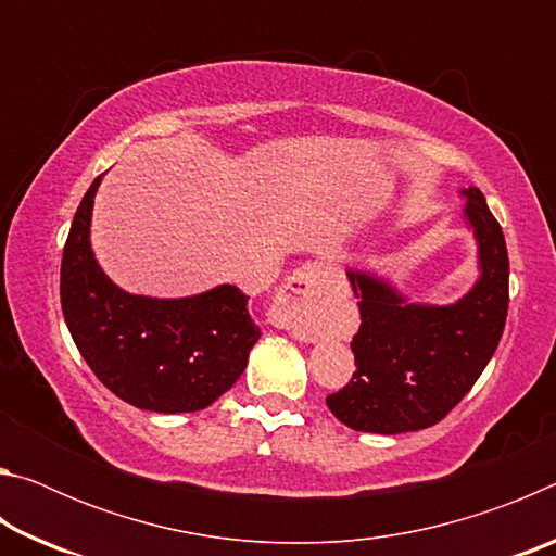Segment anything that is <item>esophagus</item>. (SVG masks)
I'll list each match as a JSON object with an SVG mask.
<instances>
[{
    "label": "esophagus",
    "instance_id": "34e87169",
    "mask_svg": "<svg viewBox=\"0 0 556 556\" xmlns=\"http://www.w3.org/2000/svg\"><path fill=\"white\" fill-rule=\"evenodd\" d=\"M326 279L328 267H324L321 262H308V265L296 269L277 299V326L287 328L301 341H314L321 331Z\"/></svg>",
    "mask_w": 556,
    "mask_h": 556
}]
</instances>
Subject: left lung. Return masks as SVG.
<instances>
[{
	"mask_svg": "<svg viewBox=\"0 0 556 556\" xmlns=\"http://www.w3.org/2000/svg\"><path fill=\"white\" fill-rule=\"evenodd\" d=\"M464 193L483 275L456 304H407L384 281L348 271L361 312L351 341L355 372L326 397L345 427L370 434L434 427L470 392L501 343L510 301L505 235L483 193Z\"/></svg>",
	"mask_w": 556,
	"mask_h": 556,
	"instance_id": "obj_1",
	"label": "left lung"
}]
</instances>
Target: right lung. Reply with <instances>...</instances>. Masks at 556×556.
Segmentation results:
<instances>
[{
	"mask_svg": "<svg viewBox=\"0 0 556 556\" xmlns=\"http://www.w3.org/2000/svg\"><path fill=\"white\" fill-rule=\"evenodd\" d=\"M100 178L75 211L61 260V306L73 341L119 400L164 414L205 409L240 378L260 338L250 296L223 285L188 299H149L112 285L90 250Z\"/></svg>",
	"mask_w": 556,
	"mask_h": 556,
	"instance_id": "obj_1",
	"label": "right lung"
}]
</instances>
